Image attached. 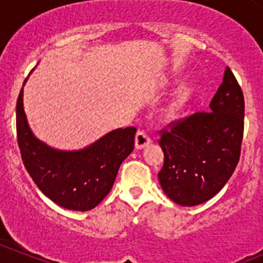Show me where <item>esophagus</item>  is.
I'll list each match as a JSON object with an SVG mask.
<instances>
[{
    "label": "esophagus",
    "mask_w": 263,
    "mask_h": 263,
    "mask_svg": "<svg viewBox=\"0 0 263 263\" xmlns=\"http://www.w3.org/2000/svg\"><path fill=\"white\" fill-rule=\"evenodd\" d=\"M150 142H152V140H150V137L147 136L145 132L139 131L136 134V136H135V147H136L137 150L144 149V147L147 146Z\"/></svg>",
    "instance_id": "obj_1"
}]
</instances>
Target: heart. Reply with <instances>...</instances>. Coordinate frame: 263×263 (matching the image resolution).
<instances>
[{
	"label": "heart",
	"instance_id": "heart-1",
	"mask_svg": "<svg viewBox=\"0 0 263 263\" xmlns=\"http://www.w3.org/2000/svg\"><path fill=\"white\" fill-rule=\"evenodd\" d=\"M194 93H195V86L193 83L183 82L178 85L173 90L170 100L164 106L163 114H164L165 118H175L177 114H180L187 105L189 101L191 100Z\"/></svg>",
	"mask_w": 263,
	"mask_h": 263
}]
</instances>
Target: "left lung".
<instances>
[{
    "label": "left lung",
    "instance_id": "1",
    "mask_svg": "<svg viewBox=\"0 0 263 263\" xmlns=\"http://www.w3.org/2000/svg\"><path fill=\"white\" fill-rule=\"evenodd\" d=\"M243 119V92L226 67L210 109L162 135L164 164L158 178L171 200L193 207L210 200L226 185L240 157Z\"/></svg>",
    "mask_w": 263,
    "mask_h": 263
}]
</instances>
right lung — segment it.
Here are the masks:
<instances>
[{"mask_svg": "<svg viewBox=\"0 0 263 263\" xmlns=\"http://www.w3.org/2000/svg\"><path fill=\"white\" fill-rule=\"evenodd\" d=\"M24 86L25 82L16 103V131L28 173L60 207L81 212L92 210L111 190L122 162L134 150L136 128L113 129L82 149H56L38 139L29 127L23 101Z\"/></svg>", "mask_w": 263, "mask_h": 263, "instance_id": "right-lung-1", "label": "right lung"}]
</instances>
